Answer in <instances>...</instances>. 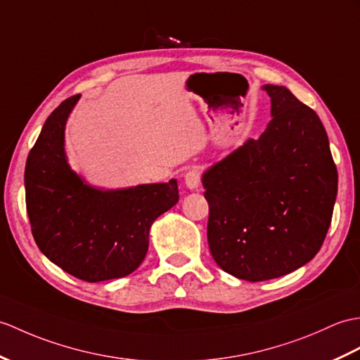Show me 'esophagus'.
Instances as JSON below:
<instances>
[{"label": "esophagus", "instance_id": "obj_1", "mask_svg": "<svg viewBox=\"0 0 360 360\" xmlns=\"http://www.w3.org/2000/svg\"><path fill=\"white\" fill-rule=\"evenodd\" d=\"M184 179H186V186L190 190H196L200 186V174L196 170L187 172L186 176H184Z\"/></svg>", "mask_w": 360, "mask_h": 360}]
</instances>
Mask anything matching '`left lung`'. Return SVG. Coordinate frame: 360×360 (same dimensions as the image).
Listing matches in <instances>:
<instances>
[{
  "instance_id": "8db88e82",
  "label": "left lung",
  "mask_w": 360,
  "mask_h": 360,
  "mask_svg": "<svg viewBox=\"0 0 360 360\" xmlns=\"http://www.w3.org/2000/svg\"><path fill=\"white\" fill-rule=\"evenodd\" d=\"M273 120L204 176L207 239L224 271L261 282L297 270L331 224L338 169L319 116L285 87L266 84Z\"/></svg>"
}]
</instances>
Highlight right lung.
<instances>
[{
  "label": "right lung",
  "instance_id": "obj_1",
  "mask_svg": "<svg viewBox=\"0 0 360 360\" xmlns=\"http://www.w3.org/2000/svg\"><path fill=\"white\" fill-rule=\"evenodd\" d=\"M79 95L50 113L24 170L26 207L38 248L86 282L124 278L148 250L153 221L178 202V182L96 190L70 170L64 153L67 116Z\"/></svg>",
  "mask_w": 360,
  "mask_h": 360
}]
</instances>
